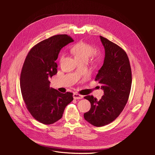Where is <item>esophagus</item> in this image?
<instances>
[{
    "label": "esophagus",
    "instance_id": "34e87169",
    "mask_svg": "<svg viewBox=\"0 0 155 155\" xmlns=\"http://www.w3.org/2000/svg\"><path fill=\"white\" fill-rule=\"evenodd\" d=\"M73 97H74V99H82L83 97V96H82V95H80V94H74V95H73Z\"/></svg>",
    "mask_w": 155,
    "mask_h": 155
}]
</instances>
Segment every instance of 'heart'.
Here are the masks:
<instances>
[{
	"label": "heart",
	"instance_id": "1",
	"mask_svg": "<svg viewBox=\"0 0 155 155\" xmlns=\"http://www.w3.org/2000/svg\"><path fill=\"white\" fill-rule=\"evenodd\" d=\"M71 51L74 54L77 61H85L87 62L90 58L93 56L95 50L93 47L89 45V44L84 42H79L71 48ZM97 56L96 61H99L100 59V56L99 54ZM62 55H61L60 59L61 61L62 60Z\"/></svg>",
	"mask_w": 155,
	"mask_h": 155
}]
</instances>
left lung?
<instances>
[{"label": "left lung", "mask_w": 155, "mask_h": 155, "mask_svg": "<svg viewBox=\"0 0 155 155\" xmlns=\"http://www.w3.org/2000/svg\"><path fill=\"white\" fill-rule=\"evenodd\" d=\"M100 38L105 58L95 80L101 84L104 95L99 101L93 96L84 97L91 105L84 118L96 127L112 123L120 115L128 101L132 84L131 68L125 51L105 37Z\"/></svg>", "instance_id": "obj_1"}]
</instances>
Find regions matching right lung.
Segmentation results:
<instances>
[{
  "instance_id": "add662e5",
  "label": "right lung",
  "mask_w": 155,
  "mask_h": 155,
  "mask_svg": "<svg viewBox=\"0 0 155 155\" xmlns=\"http://www.w3.org/2000/svg\"><path fill=\"white\" fill-rule=\"evenodd\" d=\"M74 41L71 37L59 34L34 45L28 53L20 75L23 99L31 115L44 124L60 120L64 109L73 98V93L65 94L50 87V78L58 72L55 61L62 47Z\"/></svg>"
}]
</instances>
